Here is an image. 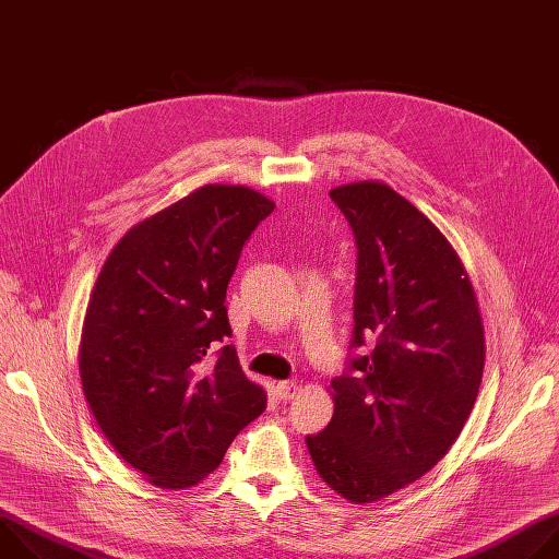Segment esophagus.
<instances>
[{
	"label": "esophagus",
	"mask_w": 559,
	"mask_h": 559,
	"mask_svg": "<svg viewBox=\"0 0 559 559\" xmlns=\"http://www.w3.org/2000/svg\"><path fill=\"white\" fill-rule=\"evenodd\" d=\"M296 391H298V384L294 380H283V382L276 384V393H278L281 401H292Z\"/></svg>",
	"instance_id": "esophagus-1"
}]
</instances>
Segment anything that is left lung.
Segmentation results:
<instances>
[{
  "label": "left lung",
  "instance_id": "obj_1",
  "mask_svg": "<svg viewBox=\"0 0 559 559\" xmlns=\"http://www.w3.org/2000/svg\"><path fill=\"white\" fill-rule=\"evenodd\" d=\"M330 197L358 250L352 352L330 425L305 442L318 475L367 504L447 455L483 382L485 330L457 254L405 197L378 181ZM367 342V357L353 354Z\"/></svg>",
  "mask_w": 559,
  "mask_h": 559
}]
</instances>
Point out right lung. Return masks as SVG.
Masks as SVG:
<instances>
[{
    "label": "right lung",
    "mask_w": 559,
    "mask_h": 559,
    "mask_svg": "<svg viewBox=\"0 0 559 559\" xmlns=\"http://www.w3.org/2000/svg\"><path fill=\"white\" fill-rule=\"evenodd\" d=\"M272 212L246 186H203L128 229L97 276L79 373L104 436L154 487L199 485L265 412L221 343L227 283Z\"/></svg>",
    "instance_id": "1"
}]
</instances>
